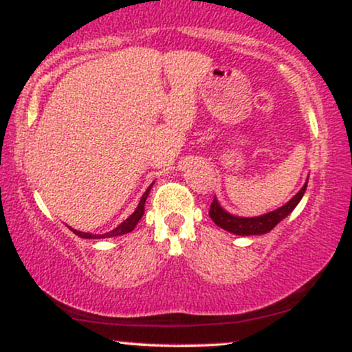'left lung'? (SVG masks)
<instances>
[{"mask_svg": "<svg viewBox=\"0 0 352 352\" xmlns=\"http://www.w3.org/2000/svg\"><path fill=\"white\" fill-rule=\"evenodd\" d=\"M306 187H308V180H306V184L302 185V188L288 201V204H285L280 208L273 210V212L265 213V215L252 217V218L235 217L232 215V213L225 212V210L220 207V204H218L217 199H213L212 205H210L208 215L213 221H215V225H218V227L227 230L230 233H235V235H241V236L263 235V233L272 232L283 218L288 217L289 213L296 208V205L300 204L302 195H305Z\"/></svg>", "mask_w": 352, "mask_h": 352, "instance_id": "8db88e82", "label": "left lung"}]
</instances>
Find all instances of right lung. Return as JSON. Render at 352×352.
Wrapping results in <instances>:
<instances>
[{"label":"right lung","instance_id":"right-lung-1","mask_svg":"<svg viewBox=\"0 0 352 352\" xmlns=\"http://www.w3.org/2000/svg\"><path fill=\"white\" fill-rule=\"evenodd\" d=\"M152 185H153V184H151V187H148L147 190H145V193H144V195H142V199H140L139 205H137L135 212L132 213V215L129 217L127 220H124L122 223L119 225V227L112 230V232L102 233V235H92V233H84V232H79V230H74V228H71V230H72V232H74L76 235H78V236H80V238H89V240H92V238H109V236H119V235H125V233L132 232V230L135 228V225L139 223V220H140V218H142V215H144L145 200H147V197H148V192H151Z\"/></svg>","mask_w":352,"mask_h":352}]
</instances>
